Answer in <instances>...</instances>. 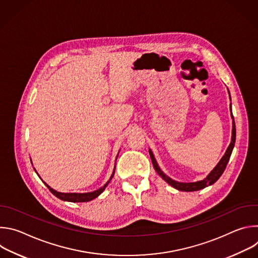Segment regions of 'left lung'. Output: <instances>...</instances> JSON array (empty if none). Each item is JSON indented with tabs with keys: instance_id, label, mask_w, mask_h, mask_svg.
<instances>
[{
	"instance_id": "left-lung-1",
	"label": "left lung",
	"mask_w": 258,
	"mask_h": 258,
	"mask_svg": "<svg viewBox=\"0 0 258 258\" xmlns=\"http://www.w3.org/2000/svg\"><path fill=\"white\" fill-rule=\"evenodd\" d=\"M230 94V92H229ZM230 99H231V96H230ZM231 115H232V118H233V130H232V141L228 147V149L225 153V155L223 156V158L219 160V162L217 163V165L211 170V172L206 176V178L202 179V180H199V181H195V182H179V181H176L172 178H170L169 176H167L161 169L160 167L158 166L157 162H156V159L152 153V151L149 149V153H150V157H151V160H152V163H153V166H154V169L156 170V172L166 181L168 182L170 186H172L174 189H177L178 191H185V192H193V191H198V190H201V189H204L210 185H212V183H214L219 177L220 175L223 174V172L225 171L226 167H227V164L230 160V157H231V154L233 152V149H234V146H235V142H236V125H235V121H234V116H233V113H232V104H231Z\"/></svg>"
}]
</instances>
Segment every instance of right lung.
Returning a JSON list of instances; mask_svg holds the SVG:
<instances>
[{"mask_svg":"<svg viewBox=\"0 0 258 258\" xmlns=\"http://www.w3.org/2000/svg\"><path fill=\"white\" fill-rule=\"evenodd\" d=\"M35 172H36V170H35ZM114 172H115V167L113 169V172H112L111 176H110V179L105 183V185L103 187H101L100 189H98V190H96L94 192H90V193H61V192H57L56 190L52 189L49 185H47L45 181H44V183L48 187V189L51 191V193L53 195H55L57 198H59V199H61L63 201H68V202H88V201H91V200L97 198L105 190V188L108 186V183L110 182V180L112 179V177L114 175ZM36 173H38V172H36Z\"/></svg>","mask_w":258,"mask_h":258,"instance_id":"add662e5","label":"right lung"}]
</instances>
